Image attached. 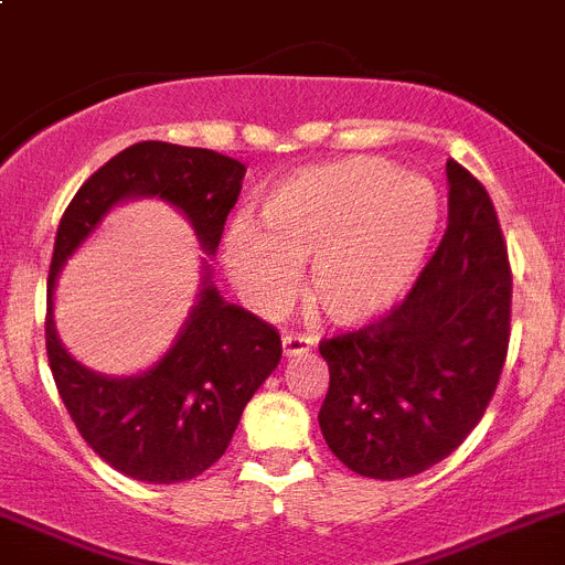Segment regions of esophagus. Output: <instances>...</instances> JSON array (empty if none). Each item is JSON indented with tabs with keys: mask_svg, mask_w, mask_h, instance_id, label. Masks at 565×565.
Returning <instances> with one entry per match:
<instances>
[{
	"mask_svg": "<svg viewBox=\"0 0 565 565\" xmlns=\"http://www.w3.org/2000/svg\"><path fill=\"white\" fill-rule=\"evenodd\" d=\"M312 349V340L307 334H298V332H284V354L287 358H295V354H303Z\"/></svg>",
	"mask_w": 565,
	"mask_h": 565,
	"instance_id": "obj_1",
	"label": "esophagus"
}]
</instances>
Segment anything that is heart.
Masks as SVG:
<instances>
[{
  "mask_svg": "<svg viewBox=\"0 0 565 565\" xmlns=\"http://www.w3.org/2000/svg\"><path fill=\"white\" fill-rule=\"evenodd\" d=\"M439 225L425 177L380 157H349L295 171L258 200L256 225H233L222 264L245 301L276 312L307 264L303 298L320 318L360 327L414 284Z\"/></svg>",
  "mask_w": 565,
  "mask_h": 565,
  "instance_id": "b5f03b06",
  "label": "heart"
}]
</instances>
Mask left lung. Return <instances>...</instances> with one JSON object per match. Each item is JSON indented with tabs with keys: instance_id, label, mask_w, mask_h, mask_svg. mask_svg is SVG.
<instances>
[{
	"instance_id": "obj_1",
	"label": "left lung",
	"mask_w": 565,
	"mask_h": 565,
	"mask_svg": "<svg viewBox=\"0 0 565 565\" xmlns=\"http://www.w3.org/2000/svg\"><path fill=\"white\" fill-rule=\"evenodd\" d=\"M447 227L411 292L352 332L320 340V430L365 479L439 465L484 416L510 345L512 270L490 194L447 160Z\"/></svg>"
}]
</instances>
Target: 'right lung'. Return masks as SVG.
I'll use <instances>...</instances> for the list:
<instances>
[{
    "mask_svg": "<svg viewBox=\"0 0 565 565\" xmlns=\"http://www.w3.org/2000/svg\"><path fill=\"white\" fill-rule=\"evenodd\" d=\"M242 180L245 166L220 151L143 140L100 166L58 222L44 318L50 371L86 445L129 479L177 484L220 461L245 405L281 360V334L222 301L207 276L191 318L160 363L137 377H104L75 363L58 343L55 276L104 213L129 196H160L180 207L202 247L213 253Z\"/></svg>",
    "mask_w": 565,
    "mask_h": 565,
    "instance_id": "1",
    "label": "right lung"
}]
</instances>
